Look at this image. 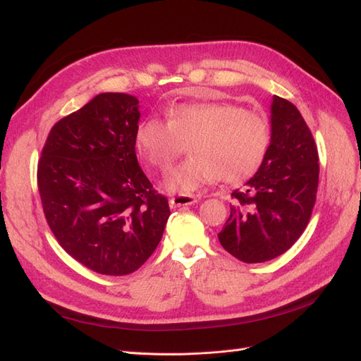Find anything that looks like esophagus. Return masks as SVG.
<instances>
[{
	"instance_id": "34e87169",
	"label": "esophagus",
	"mask_w": 361,
	"mask_h": 361,
	"mask_svg": "<svg viewBox=\"0 0 361 361\" xmlns=\"http://www.w3.org/2000/svg\"><path fill=\"white\" fill-rule=\"evenodd\" d=\"M197 202L194 195H176V197L170 199L171 206H191Z\"/></svg>"
}]
</instances>
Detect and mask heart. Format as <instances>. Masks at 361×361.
<instances>
[{
  "label": "heart",
  "mask_w": 361,
  "mask_h": 361,
  "mask_svg": "<svg viewBox=\"0 0 361 361\" xmlns=\"http://www.w3.org/2000/svg\"><path fill=\"white\" fill-rule=\"evenodd\" d=\"M167 122L150 117L141 122L135 145L152 167L167 171L188 145L191 155L164 180L170 192L188 195L218 179L243 182L264 161L269 146L268 120L228 102L170 106Z\"/></svg>",
  "instance_id": "obj_1"
}]
</instances>
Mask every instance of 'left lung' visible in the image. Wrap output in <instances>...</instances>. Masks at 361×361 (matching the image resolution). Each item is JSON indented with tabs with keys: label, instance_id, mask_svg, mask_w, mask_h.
<instances>
[{
	"label": "left lung",
	"instance_id": "obj_1",
	"mask_svg": "<svg viewBox=\"0 0 361 361\" xmlns=\"http://www.w3.org/2000/svg\"><path fill=\"white\" fill-rule=\"evenodd\" d=\"M318 150L298 108L272 96L271 141L259 170L235 190L220 244L245 264L288 251L302 235L316 200Z\"/></svg>",
	"mask_w": 361,
	"mask_h": 361
}]
</instances>
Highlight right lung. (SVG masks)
Segmentation results:
<instances>
[{"label": "right lung", "instance_id": "1", "mask_svg": "<svg viewBox=\"0 0 361 361\" xmlns=\"http://www.w3.org/2000/svg\"><path fill=\"white\" fill-rule=\"evenodd\" d=\"M138 99L101 93L52 126L37 167L43 212L75 260L104 276L137 271L170 216L135 155Z\"/></svg>", "mask_w": 361, "mask_h": 361}]
</instances>
